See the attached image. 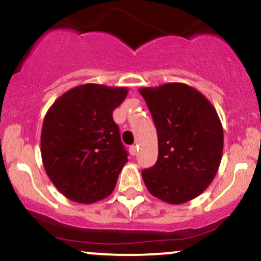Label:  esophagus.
Masks as SVG:
<instances>
[{
	"label": "esophagus",
	"instance_id": "obj_1",
	"mask_svg": "<svg viewBox=\"0 0 261 261\" xmlns=\"http://www.w3.org/2000/svg\"><path fill=\"white\" fill-rule=\"evenodd\" d=\"M128 152H130V154H131V155H135V154H136V152H137L136 146H135V145L130 146V148H128Z\"/></svg>",
	"mask_w": 261,
	"mask_h": 261
}]
</instances>
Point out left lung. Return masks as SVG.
I'll return each instance as SVG.
<instances>
[{
	"mask_svg": "<svg viewBox=\"0 0 261 261\" xmlns=\"http://www.w3.org/2000/svg\"><path fill=\"white\" fill-rule=\"evenodd\" d=\"M158 135V160L142 170L152 195L172 205L195 199L207 189L222 160L223 127L214 106L185 83L143 87Z\"/></svg>",
	"mask_w": 261,
	"mask_h": 261,
	"instance_id": "obj_1",
	"label": "left lung"
}]
</instances>
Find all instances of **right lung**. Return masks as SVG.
Returning a JSON list of instances; mask_svg holds the SVG:
<instances>
[{"label":"right lung","instance_id":"1","mask_svg":"<svg viewBox=\"0 0 261 261\" xmlns=\"http://www.w3.org/2000/svg\"><path fill=\"white\" fill-rule=\"evenodd\" d=\"M126 87L86 83L54 101L41 128V160L55 188L71 201L93 203L113 193L127 162L113 112Z\"/></svg>","mask_w":261,"mask_h":261}]
</instances>
